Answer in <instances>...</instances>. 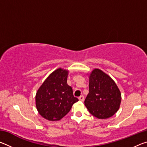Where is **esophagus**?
<instances>
[{
	"label": "esophagus",
	"mask_w": 147,
	"mask_h": 147,
	"mask_svg": "<svg viewBox=\"0 0 147 147\" xmlns=\"http://www.w3.org/2000/svg\"><path fill=\"white\" fill-rule=\"evenodd\" d=\"M78 99H79L80 101H84V96L83 95H81L80 96H79Z\"/></svg>",
	"instance_id": "1"
}]
</instances>
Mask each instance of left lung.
Segmentation results:
<instances>
[{
    "label": "left lung",
    "instance_id": "8db88e82",
    "mask_svg": "<svg viewBox=\"0 0 147 147\" xmlns=\"http://www.w3.org/2000/svg\"><path fill=\"white\" fill-rule=\"evenodd\" d=\"M89 88L84 103L91 115L98 119H108L118 111L121 94L110 76L94 69L89 75Z\"/></svg>",
    "mask_w": 147,
    "mask_h": 147
}]
</instances>
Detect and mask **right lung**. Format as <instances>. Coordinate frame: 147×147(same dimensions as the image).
<instances>
[{"instance_id": "1", "label": "right lung", "mask_w": 147, "mask_h": 147, "mask_svg": "<svg viewBox=\"0 0 147 147\" xmlns=\"http://www.w3.org/2000/svg\"><path fill=\"white\" fill-rule=\"evenodd\" d=\"M69 71L61 68L53 72L37 91L36 105L39 113L49 121H59L78 101L67 83Z\"/></svg>"}]
</instances>
